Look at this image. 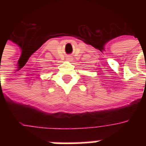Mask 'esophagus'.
Here are the masks:
<instances>
[{"label":"esophagus","instance_id":"34e87169","mask_svg":"<svg viewBox=\"0 0 146 146\" xmlns=\"http://www.w3.org/2000/svg\"><path fill=\"white\" fill-rule=\"evenodd\" d=\"M71 59H73V58H72V57H67V60L71 61Z\"/></svg>","mask_w":146,"mask_h":146}]
</instances>
